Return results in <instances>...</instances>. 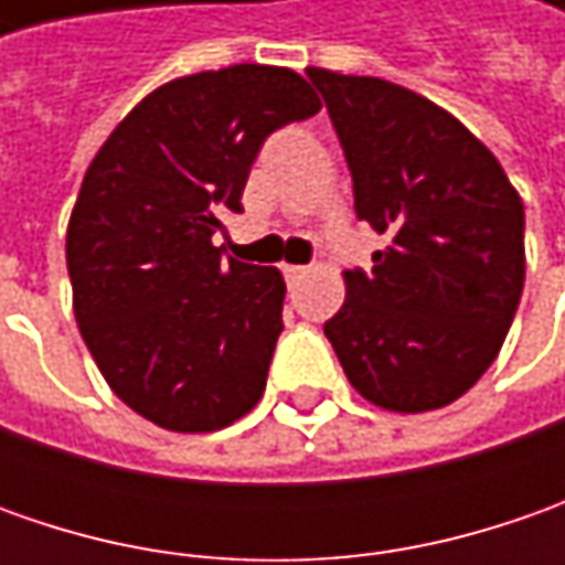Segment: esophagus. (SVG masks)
Returning <instances> with one entry per match:
<instances>
[{"label":"esophagus","instance_id":"34e87169","mask_svg":"<svg viewBox=\"0 0 565 565\" xmlns=\"http://www.w3.org/2000/svg\"><path fill=\"white\" fill-rule=\"evenodd\" d=\"M305 273H308V267H298V264H286V267H282V276H286L289 282H298Z\"/></svg>","mask_w":565,"mask_h":565}]
</instances>
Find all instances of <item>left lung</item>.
Returning <instances> with one entry per match:
<instances>
[{"label": "left lung", "instance_id": "left-lung-1", "mask_svg": "<svg viewBox=\"0 0 565 565\" xmlns=\"http://www.w3.org/2000/svg\"><path fill=\"white\" fill-rule=\"evenodd\" d=\"M352 172L355 213L386 235L345 270L323 323L349 383L386 412L456 402L488 371L525 286V206L503 166L437 103L380 77L308 68Z\"/></svg>", "mask_w": 565, "mask_h": 565}]
</instances>
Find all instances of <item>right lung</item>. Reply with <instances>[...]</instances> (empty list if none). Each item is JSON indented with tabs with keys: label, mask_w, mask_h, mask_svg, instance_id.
I'll return each instance as SVG.
<instances>
[{
	"label": "right lung",
	"mask_w": 565,
	"mask_h": 565,
	"mask_svg": "<svg viewBox=\"0 0 565 565\" xmlns=\"http://www.w3.org/2000/svg\"><path fill=\"white\" fill-rule=\"evenodd\" d=\"M320 99L292 68L228 65L157 87L87 169L65 260L81 337L128 408L206 434L264 396L282 333L276 267L223 257L213 232L242 213L264 141Z\"/></svg>",
	"instance_id": "1"
}]
</instances>
